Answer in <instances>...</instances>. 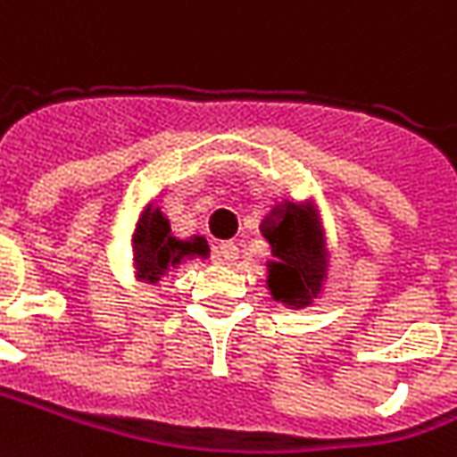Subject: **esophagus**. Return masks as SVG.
I'll return each instance as SVG.
<instances>
[{
	"label": "esophagus",
	"instance_id": "1",
	"mask_svg": "<svg viewBox=\"0 0 457 457\" xmlns=\"http://www.w3.org/2000/svg\"><path fill=\"white\" fill-rule=\"evenodd\" d=\"M239 260V247L235 245V242H222L218 247V252H215V262H220V264H235V262Z\"/></svg>",
	"mask_w": 457,
	"mask_h": 457
}]
</instances>
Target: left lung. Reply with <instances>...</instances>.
<instances>
[{
  "label": "left lung",
  "mask_w": 457,
  "mask_h": 457,
  "mask_svg": "<svg viewBox=\"0 0 457 457\" xmlns=\"http://www.w3.org/2000/svg\"><path fill=\"white\" fill-rule=\"evenodd\" d=\"M262 237L274 260L267 262V289L287 309H304L324 295L328 279V239L312 197L282 200L262 220Z\"/></svg>",
  "instance_id": "8db88e82"
}]
</instances>
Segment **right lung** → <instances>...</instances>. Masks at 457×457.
Here are the masks:
<instances>
[{
	"label": "right lung",
	"mask_w": 457,
	"mask_h": 457,
	"mask_svg": "<svg viewBox=\"0 0 457 457\" xmlns=\"http://www.w3.org/2000/svg\"><path fill=\"white\" fill-rule=\"evenodd\" d=\"M193 257H210V245L203 235L175 237L170 220L161 207L145 205L140 210L130 232V272L136 282L158 287L168 274Z\"/></svg>",
	"instance_id": "obj_1"
}]
</instances>
